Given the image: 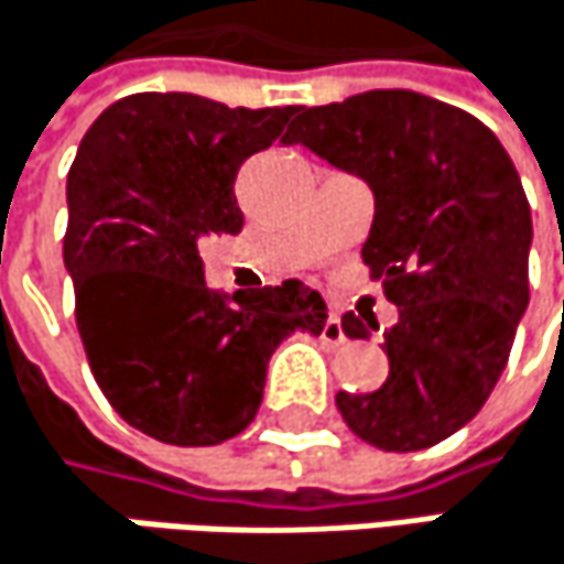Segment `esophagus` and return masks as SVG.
I'll return each instance as SVG.
<instances>
[{"label":"esophagus","mask_w":564,"mask_h":564,"mask_svg":"<svg viewBox=\"0 0 564 564\" xmlns=\"http://www.w3.org/2000/svg\"><path fill=\"white\" fill-rule=\"evenodd\" d=\"M321 340L324 344H330V347H337V344H344L347 340V334H344V327H340V317L327 315V321H324V327H321Z\"/></svg>","instance_id":"34e87169"}]
</instances>
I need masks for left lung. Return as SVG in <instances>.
Segmentation results:
<instances>
[{
  "label": "left lung",
  "mask_w": 564,
  "mask_h": 564,
  "mask_svg": "<svg viewBox=\"0 0 564 564\" xmlns=\"http://www.w3.org/2000/svg\"><path fill=\"white\" fill-rule=\"evenodd\" d=\"M302 142L377 197L364 262L399 321L383 334L389 377L377 392H337L350 432L383 452H422L467 425L497 387L529 305L532 217L500 139L458 106L370 90L302 106ZM347 337L377 330L344 315Z\"/></svg>",
  "instance_id": "1"
}]
</instances>
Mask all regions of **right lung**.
Wrapping results in <instances>:
<instances>
[{"label":"right lung","instance_id":"right-lung-1","mask_svg":"<svg viewBox=\"0 0 564 564\" xmlns=\"http://www.w3.org/2000/svg\"><path fill=\"white\" fill-rule=\"evenodd\" d=\"M295 112L132 94L77 149L64 234L77 330L109 405L155 442L200 448L240 435L272 350L327 321L324 299L299 279L227 302L204 285L197 252L210 234L243 230L237 172Z\"/></svg>","mask_w":564,"mask_h":564}]
</instances>
